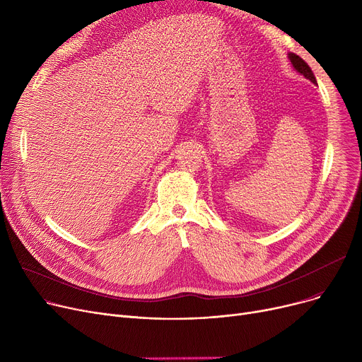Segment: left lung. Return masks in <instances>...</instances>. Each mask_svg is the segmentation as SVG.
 <instances>
[{
    "label": "left lung",
    "instance_id": "left-lung-1",
    "mask_svg": "<svg viewBox=\"0 0 362 362\" xmlns=\"http://www.w3.org/2000/svg\"><path fill=\"white\" fill-rule=\"evenodd\" d=\"M289 60H291V63H292V66L300 73V74H303L305 76L307 79H310L313 83H317V81H315V76H314V73H313V70L310 69V66L303 62L299 55H296V54H293V52H291L289 54Z\"/></svg>",
    "mask_w": 362,
    "mask_h": 362
}]
</instances>
